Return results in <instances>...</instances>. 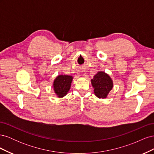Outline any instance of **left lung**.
Returning <instances> with one entry per match:
<instances>
[{"label":"left lung","mask_w":154,"mask_h":154,"mask_svg":"<svg viewBox=\"0 0 154 154\" xmlns=\"http://www.w3.org/2000/svg\"><path fill=\"white\" fill-rule=\"evenodd\" d=\"M91 84L96 96L102 99L106 98L114 86L110 76L103 71H98L95 74L91 79Z\"/></svg>","instance_id":"left-lung-1"}]
</instances>
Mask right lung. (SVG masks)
Instances as JSON below:
<instances>
[{
    "label": "right lung",
    "instance_id": "1",
    "mask_svg": "<svg viewBox=\"0 0 154 154\" xmlns=\"http://www.w3.org/2000/svg\"><path fill=\"white\" fill-rule=\"evenodd\" d=\"M73 76L66 74L58 75L53 82V90L59 98L66 96L71 88Z\"/></svg>",
    "mask_w": 154,
    "mask_h": 154
}]
</instances>
